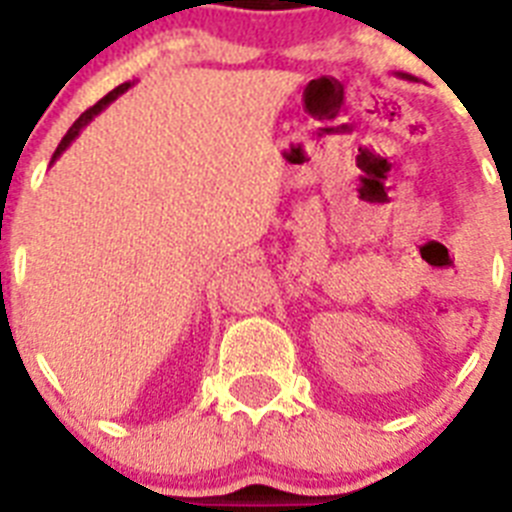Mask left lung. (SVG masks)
I'll list each match as a JSON object with an SVG mask.
<instances>
[{
  "label": "left lung",
  "instance_id": "8db88e82",
  "mask_svg": "<svg viewBox=\"0 0 512 512\" xmlns=\"http://www.w3.org/2000/svg\"><path fill=\"white\" fill-rule=\"evenodd\" d=\"M405 79H413V76H405Z\"/></svg>",
  "mask_w": 512,
  "mask_h": 512
}]
</instances>
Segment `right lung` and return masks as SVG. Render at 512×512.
<instances>
[{"mask_svg":"<svg viewBox=\"0 0 512 512\" xmlns=\"http://www.w3.org/2000/svg\"><path fill=\"white\" fill-rule=\"evenodd\" d=\"M130 87H133V81H125V84H120V87H115V89H112V92H110V94H104V97H102V99H99V102H97V104H94V107H89V110H87V112H81V117H79V120H76V122H74V125H71V128H69V133L63 135V140H61V143H58L56 153H53V158H51V164H53V161H56V158H58V156H61V153H63V151H66V148H69V146H71V143H74V140H76V138H79V133H81V130L87 128L89 122H92V120H94V117H97V115H99V112H102V110H107V107H110V104H112V102H115V99H117V97H120V94H125V92H128V89H130Z\"/></svg>","mask_w":512,"mask_h":512,"instance_id":"1","label":"right lung"}]
</instances>
